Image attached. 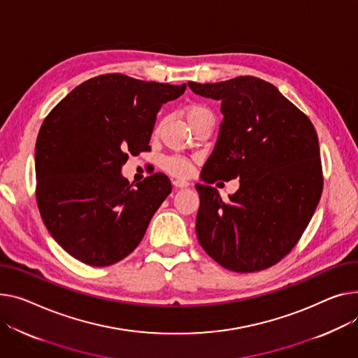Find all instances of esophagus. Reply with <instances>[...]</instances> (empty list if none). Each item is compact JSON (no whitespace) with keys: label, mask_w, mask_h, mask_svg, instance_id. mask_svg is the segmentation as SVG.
<instances>
[{"label":"esophagus","mask_w":358,"mask_h":358,"mask_svg":"<svg viewBox=\"0 0 358 358\" xmlns=\"http://www.w3.org/2000/svg\"><path fill=\"white\" fill-rule=\"evenodd\" d=\"M174 185H176L177 188H185V187H188V185H189V182H188V181H181V180H176V181H174Z\"/></svg>","instance_id":"1"}]
</instances>
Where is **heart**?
I'll list each match as a JSON object with an SVG mask.
<instances>
[{"mask_svg":"<svg viewBox=\"0 0 358 358\" xmlns=\"http://www.w3.org/2000/svg\"><path fill=\"white\" fill-rule=\"evenodd\" d=\"M206 112H208V110L204 106H201V105H189L185 109L187 121H189V119H193L197 115L206 113ZM162 166H164V170L166 173L177 177V178H188L189 176H192V173H193L192 162H189L184 157H169V158L164 161Z\"/></svg>","mask_w":358,"mask_h":358,"instance_id":"b5f03b06","label":"heart"}]
</instances>
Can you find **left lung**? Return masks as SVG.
<instances>
[{
  "label": "left lung",
  "mask_w": 358,
  "mask_h": 358,
  "mask_svg": "<svg viewBox=\"0 0 358 358\" xmlns=\"http://www.w3.org/2000/svg\"><path fill=\"white\" fill-rule=\"evenodd\" d=\"M188 86L222 101L224 115L203 166L204 181L241 178L227 201L216 188L196 184L199 242L229 271L268 269L298 243L320 203L324 178L317 131L302 110L259 78Z\"/></svg>",
  "instance_id": "obj_1"
}]
</instances>
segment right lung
<instances>
[{
  "label": "right lung",
  "mask_w": 358,
  "mask_h": 358,
  "mask_svg": "<svg viewBox=\"0 0 358 358\" xmlns=\"http://www.w3.org/2000/svg\"><path fill=\"white\" fill-rule=\"evenodd\" d=\"M185 87L101 75L45 116L36 142L37 206L53 239L82 264L109 266L127 257L171 193L162 173L132 187L121 170L129 154L151 150L159 108Z\"/></svg>",
  "instance_id": "1"
}]
</instances>
